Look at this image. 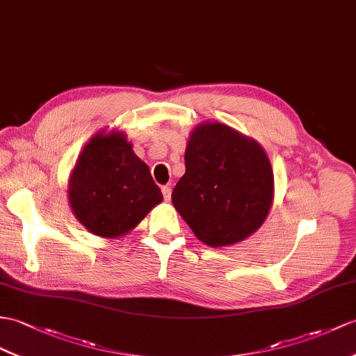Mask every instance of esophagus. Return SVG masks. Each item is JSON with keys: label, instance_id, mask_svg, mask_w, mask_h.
<instances>
[{"label": "esophagus", "instance_id": "esophagus-1", "mask_svg": "<svg viewBox=\"0 0 356 356\" xmlns=\"http://www.w3.org/2000/svg\"><path fill=\"white\" fill-rule=\"evenodd\" d=\"M162 195H163V200H165V202H170V198H171V188H170L168 185L162 186Z\"/></svg>", "mask_w": 356, "mask_h": 356}]
</instances>
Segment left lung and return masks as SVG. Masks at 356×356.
I'll return each mask as SVG.
<instances>
[{
    "mask_svg": "<svg viewBox=\"0 0 356 356\" xmlns=\"http://www.w3.org/2000/svg\"><path fill=\"white\" fill-rule=\"evenodd\" d=\"M185 168L171 200L204 244L243 241L267 218L273 171L266 152L253 139L226 124H202L188 140Z\"/></svg>",
    "mask_w": 356,
    "mask_h": 356,
    "instance_id": "left-lung-1",
    "label": "left lung"
}]
</instances>
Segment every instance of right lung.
Returning a JSON list of instances; mask_svg holds the SVG:
<instances>
[{
	"label": "right lung",
	"mask_w": 356,
	"mask_h": 356,
	"mask_svg": "<svg viewBox=\"0 0 356 356\" xmlns=\"http://www.w3.org/2000/svg\"><path fill=\"white\" fill-rule=\"evenodd\" d=\"M68 194L74 216L104 238L129 232L162 202L150 170L121 131L90 139L72 171Z\"/></svg>",
	"instance_id": "right-lung-1"
}]
</instances>
